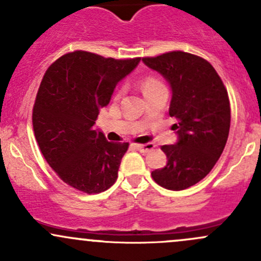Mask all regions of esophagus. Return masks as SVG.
Here are the masks:
<instances>
[{
    "label": "esophagus",
    "mask_w": 261,
    "mask_h": 261,
    "mask_svg": "<svg viewBox=\"0 0 261 261\" xmlns=\"http://www.w3.org/2000/svg\"><path fill=\"white\" fill-rule=\"evenodd\" d=\"M134 147H136L139 152L147 153V152H149V150L153 149L154 144L153 143H145V144H134Z\"/></svg>",
    "instance_id": "34e87169"
}]
</instances>
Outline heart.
Returning <instances> with one entry per match:
<instances>
[{
  "label": "heart",
  "instance_id": "heart-1",
  "mask_svg": "<svg viewBox=\"0 0 261 261\" xmlns=\"http://www.w3.org/2000/svg\"><path fill=\"white\" fill-rule=\"evenodd\" d=\"M162 86V82L161 81H158L156 78L154 77H147L143 80L142 82V88H143V92H148L150 91V89L155 88V87H159Z\"/></svg>",
  "mask_w": 261,
  "mask_h": 261
}]
</instances>
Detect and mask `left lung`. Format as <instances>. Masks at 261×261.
<instances>
[{
  "instance_id": "8db88e82",
  "label": "left lung",
  "mask_w": 261,
  "mask_h": 261,
  "mask_svg": "<svg viewBox=\"0 0 261 261\" xmlns=\"http://www.w3.org/2000/svg\"><path fill=\"white\" fill-rule=\"evenodd\" d=\"M142 61L169 83V116L178 120L172 127L178 141L162 147L168 163L152 176L165 189H187L208 175L223 153L230 128L228 92L214 67L198 56L173 51Z\"/></svg>"
}]
</instances>
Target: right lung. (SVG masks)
I'll use <instances>...</instances> for the list:
<instances>
[{
    "mask_svg": "<svg viewBox=\"0 0 261 261\" xmlns=\"http://www.w3.org/2000/svg\"><path fill=\"white\" fill-rule=\"evenodd\" d=\"M139 62L74 51L44 73L32 113L36 141L47 163L74 189L97 194L116 183L129 144L108 142L93 125L118 82Z\"/></svg>",
    "mask_w": 261,
    "mask_h": 261,
    "instance_id": "obj_1",
    "label": "right lung"
}]
</instances>
